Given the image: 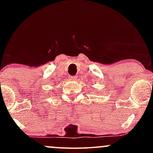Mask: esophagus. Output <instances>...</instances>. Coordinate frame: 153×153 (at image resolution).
I'll return each mask as SVG.
<instances>
[{
  "mask_svg": "<svg viewBox=\"0 0 153 153\" xmlns=\"http://www.w3.org/2000/svg\"><path fill=\"white\" fill-rule=\"evenodd\" d=\"M69 78L72 80H76L77 78H78V76H76V75H75V76H69Z\"/></svg>",
  "mask_w": 153,
  "mask_h": 153,
  "instance_id": "esophagus-1",
  "label": "esophagus"
}]
</instances>
